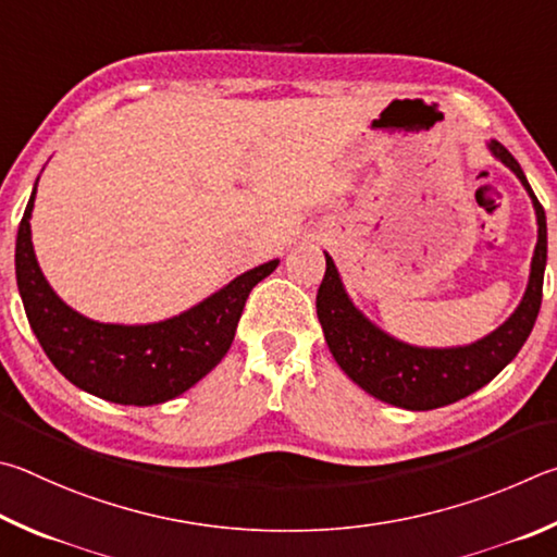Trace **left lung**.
Wrapping results in <instances>:
<instances>
[{"label": "left lung", "instance_id": "8db88e82", "mask_svg": "<svg viewBox=\"0 0 557 557\" xmlns=\"http://www.w3.org/2000/svg\"><path fill=\"white\" fill-rule=\"evenodd\" d=\"M490 151L519 175L523 188L531 195L535 220H539V244H535L531 261L529 288L513 315L492 335L467 347L428 349L406 345L359 313L345 294L333 259L325 253L327 269L315 298L325 343L343 372L379 401L408 408V411H431V408L460 401V398L474 394L476 388L490 384L519 355L535 325L543 300L545 259H548L545 210L525 181L519 161L506 151V146L490 141Z\"/></svg>", "mask_w": 557, "mask_h": 557}]
</instances>
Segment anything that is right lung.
I'll return each mask as SVG.
<instances>
[{"instance_id":"add662e5","label":"right lung","mask_w":557,"mask_h":557,"mask_svg":"<svg viewBox=\"0 0 557 557\" xmlns=\"http://www.w3.org/2000/svg\"><path fill=\"white\" fill-rule=\"evenodd\" d=\"M28 198L16 234V284L34 335L67 382L104 401L153 406L188 392L227 355L249 290L278 259L244 271L185 313L151 325H110L75 313L48 286L32 244Z\"/></svg>"}]
</instances>
